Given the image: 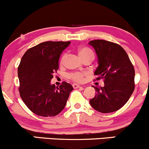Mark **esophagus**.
Wrapping results in <instances>:
<instances>
[{
  "mask_svg": "<svg viewBox=\"0 0 149 149\" xmlns=\"http://www.w3.org/2000/svg\"><path fill=\"white\" fill-rule=\"evenodd\" d=\"M73 88L74 89H76V88H80V85L78 84H76V83H73Z\"/></svg>",
  "mask_w": 149,
  "mask_h": 149,
  "instance_id": "34e87169",
  "label": "esophagus"
}]
</instances>
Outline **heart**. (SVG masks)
<instances>
[{
    "label": "heart",
    "instance_id": "1",
    "mask_svg": "<svg viewBox=\"0 0 149 149\" xmlns=\"http://www.w3.org/2000/svg\"><path fill=\"white\" fill-rule=\"evenodd\" d=\"M78 54H79L80 57H81V59L83 61L87 59H94V53L92 52V49L86 47H80L78 49ZM66 57H67V54L64 53L62 55V57L61 58L60 63L61 64H63L66 61ZM68 76L71 79L76 82H82L84 80V73H80V72H76V73H71L68 75Z\"/></svg>",
    "mask_w": 149,
    "mask_h": 149
}]
</instances>
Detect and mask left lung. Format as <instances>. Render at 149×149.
<instances>
[{"label": "left lung", "instance_id": "left-lung-1", "mask_svg": "<svg viewBox=\"0 0 149 149\" xmlns=\"http://www.w3.org/2000/svg\"><path fill=\"white\" fill-rule=\"evenodd\" d=\"M95 49L98 67L94 74L103 78L104 86L95 89L90 104L97 111L111 113L127 103L134 90V69L127 54L120 45L104 40L89 42Z\"/></svg>", "mask_w": 149, "mask_h": 149}]
</instances>
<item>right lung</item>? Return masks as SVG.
<instances>
[{"label": "right lung", "mask_w": 149, "mask_h": 149, "mask_svg": "<svg viewBox=\"0 0 149 149\" xmlns=\"http://www.w3.org/2000/svg\"><path fill=\"white\" fill-rule=\"evenodd\" d=\"M71 42L47 41L29 49L18 67L20 96L36 115L52 117L66 106L72 85L66 82L55 87L51 84L53 73L59 68L61 54Z\"/></svg>", "instance_id": "add662e5"}]
</instances>
